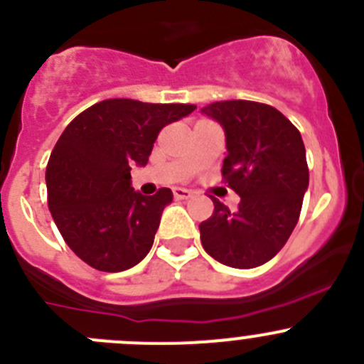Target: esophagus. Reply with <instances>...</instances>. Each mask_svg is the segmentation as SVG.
I'll return each instance as SVG.
<instances>
[{
  "label": "esophagus",
  "mask_w": 364,
  "mask_h": 364,
  "mask_svg": "<svg viewBox=\"0 0 364 364\" xmlns=\"http://www.w3.org/2000/svg\"><path fill=\"white\" fill-rule=\"evenodd\" d=\"M193 196L192 190L186 188H174V198L176 199H190Z\"/></svg>",
  "instance_id": "1"
}]
</instances>
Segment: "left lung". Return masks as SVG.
Instances as JSON below:
<instances>
[{
  "label": "left lung",
  "mask_w": 364,
  "mask_h": 364,
  "mask_svg": "<svg viewBox=\"0 0 364 364\" xmlns=\"http://www.w3.org/2000/svg\"><path fill=\"white\" fill-rule=\"evenodd\" d=\"M201 111L226 132L228 156L220 172L240 196L235 212L212 199V217L199 224L203 247L224 266H262L284 247L300 219L309 186L301 134L273 105L260 102H213Z\"/></svg>",
  "instance_id": "8db88e82"
}]
</instances>
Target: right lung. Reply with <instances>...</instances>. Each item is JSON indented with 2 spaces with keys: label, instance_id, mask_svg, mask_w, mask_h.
I'll use <instances>...</instances> for the list:
<instances>
[{
  "label": "right lung",
  "instance_id": "1",
  "mask_svg": "<svg viewBox=\"0 0 364 364\" xmlns=\"http://www.w3.org/2000/svg\"><path fill=\"white\" fill-rule=\"evenodd\" d=\"M193 109L109 98L64 129L46 166L48 208L64 242L87 266L118 273L151 251L172 192H134L131 166L147 165L159 131Z\"/></svg>",
  "mask_w": 364,
  "mask_h": 364
}]
</instances>
